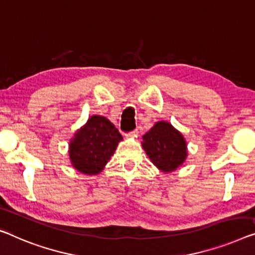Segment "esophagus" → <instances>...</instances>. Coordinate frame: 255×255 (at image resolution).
Wrapping results in <instances>:
<instances>
[{
	"instance_id": "esophagus-1",
	"label": "esophagus",
	"mask_w": 255,
	"mask_h": 255,
	"mask_svg": "<svg viewBox=\"0 0 255 255\" xmlns=\"http://www.w3.org/2000/svg\"><path fill=\"white\" fill-rule=\"evenodd\" d=\"M137 135H138V130H137V129H135V130H132L130 132H128V134H126V137H128V138L136 137Z\"/></svg>"
}]
</instances>
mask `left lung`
<instances>
[{"label": "left lung", "instance_id": "8db88e82", "mask_svg": "<svg viewBox=\"0 0 255 255\" xmlns=\"http://www.w3.org/2000/svg\"><path fill=\"white\" fill-rule=\"evenodd\" d=\"M142 139V147L151 162L165 174L176 170L188 157L187 140L168 121L155 123Z\"/></svg>", "mask_w": 255, "mask_h": 255}]
</instances>
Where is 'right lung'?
I'll return each mask as SVG.
<instances>
[{"label": "right lung", "mask_w": 255, "mask_h": 255, "mask_svg": "<svg viewBox=\"0 0 255 255\" xmlns=\"http://www.w3.org/2000/svg\"><path fill=\"white\" fill-rule=\"evenodd\" d=\"M123 136L108 118L91 116L74 132L68 144L72 166L86 175H97L105 168Z\"/></svg>", "instance_id": "add662e5"}]
</instances>
